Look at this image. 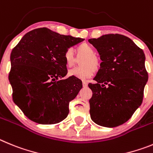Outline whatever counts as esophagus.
Masks as SVG:
<instances>
[{
	"instance_id": "esophagus-1",
	"label": "esophagus",
	"mask_w": 153,
	"mask_h": 153,
	"mask_svg": "<svg viewBox=\"0 0 153 153\" xmlns=\"http://www.w3.org/2000/svg\"><path fill=\"white\" fill-rule=\"evenodd\" d=\"M82 85H83V87H87L88 86V82H85V81H83V82H82Z\"/></svg>"
}]
</instances>
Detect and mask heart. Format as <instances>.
Returning a JSON list of instances; mask_svg holds the SVG:
<instances>
[{
	"label": "heart",
	"mask_w": 153,
	"mask_h": 153,
	"mask_svg": "<svg viewBox=\"0 0 153 153\" xmlns=\"http://www.w3.org/2000/svg\"><path fill=\"white\" fill-rule=\"evenodd\" d=\"M77 54L78 57H84L80 61L81 67L72 68L68 72V76L75 77L79 79H87L94 75L95 70L100 67V60L95 56L96 52L91 46L88 43H82L77 47ZM65 64L66 67H71L74 65L75 59L73 52L68 49L64 53Z\"/></svg>",
	"instance_id": "heart-1"
}]
</instances>
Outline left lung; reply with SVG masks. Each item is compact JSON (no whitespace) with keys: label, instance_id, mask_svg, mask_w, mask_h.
Masks as SVG:
<instances>
[{"label":"left lung","instance_id":"8db88e82","mask_svg":"<svg viewBox=\"0 0 153 153\" xmlns=\"http://www.w3.org/2000/svg\"><path fill=\"white\" fill-rule=\"evenodd\" d=\"M89 42L97 49L102 62L89 84L92 120L105 127L126 123L143 102L148 81L143 51L130 38L120 34H107Z\"/></svg>","mask_w":153,"mask_h":153}]
</instances>
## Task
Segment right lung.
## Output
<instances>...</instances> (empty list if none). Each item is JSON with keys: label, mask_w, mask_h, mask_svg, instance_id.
Here are the masks:
<instances>
[{"label": "right lung", "mask_w": 153, "mask_h": 153, "mask_svg": "<svg viewBox=\"0 0 153 153\" xmlns=\"http://www.w3.org/2000/svg\"><path fill=\"white\" fill-rule=\"evenodd\" d=\"M84 39L39 28L23 36L10 54L9 81L13 100L37 123L54 124L67 117L69 102L82 88L67 75L64 53Z\"/></svg>", "instance_id": "add662e5"}]
</instances>
